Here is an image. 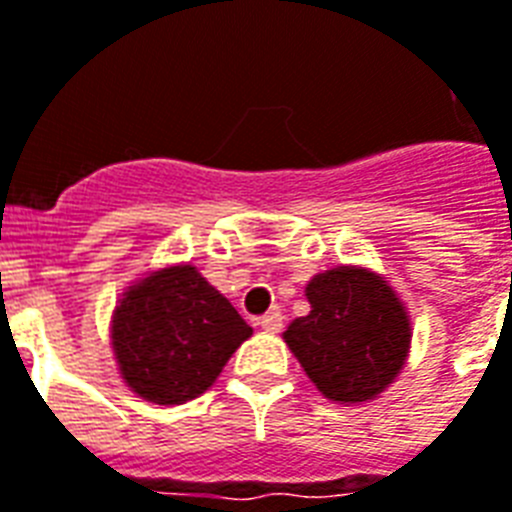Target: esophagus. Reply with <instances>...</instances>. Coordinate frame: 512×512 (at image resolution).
<instances>
[{"mask_svg": "<svg viewBox=\"0 0 512 512\" xmlns=\"http://www.w3.org/2000/svg\"><path fill=\"white\" fill-rule=\"evenodd\" d=\"M260 327H263L265 333H279L284 327V314L279 311V308H273V311H268L265 317H260Z\"/></svg>", "mask_w": 512, "mask_h": 512, "instance_id": "34e87169", "label": "esophagus"}]
</instances>
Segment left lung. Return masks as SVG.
I'll list each match as a JSON object with an SVG mask.
<instances>
[{"mask_svg":"<svg viewBox=\"0 0 512 512\" xmlns=\"http://www.w3.org/2000/svg\"><path fill=\"white\" fill-rule=\"evenodd\" d=\"M311 314L284 341L317 389L338 403L373 400L408 357L411 322L392 287L362 268H333L306 287Z\"/></svg>","mask_w":512,"mask_h":512,"instance_id":"8db88e82","label":"left lung"}]
</instances>
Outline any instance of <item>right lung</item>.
<instances>
[{
    "label": "right lung",
    "instance_id": "1",
    "mask_svg": "<svg viewBox=\"0 0 512 512\" xmlns=\"http://www.w3.org/2000/svg\"><path fill=\"white\" fill-rule=\"evenodd\" d=\"M249 335L252 327L193 265L134 284L112 319L120 373L136 395L158 405L206 392Z\"/></svg>",
    "mask_w": 512,
    "mask_h": 512
}]
</instances>
